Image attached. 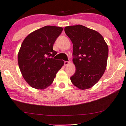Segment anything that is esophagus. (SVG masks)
<instances>
[{
  "instance_id": "1",
  "label": "esophagus",
  "mask_w": 126,
  "mask_h": 126,
  "mask_svg": "<svg viewBox=\"0 0 126 126\" xmlns=\"http://www.w3.org/2000/svg\"><path fill=\"white\" fill-rule=\"evenodd\" d=\"M69 63H70V62H68V61H64V64L65 65H67L68 64H69Z\"/></svg>"
}]
</instances>
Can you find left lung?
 <instances>
[{
  "label": "left lung",
  "mask_w": 126,
  "mask_h": 126,
  "mask_svg": "<svg viewBox=\"0 0 126 126\" xmlns=\"http://www.w3.org/2000/svg\"><path fill=\"white\" fill-rule=\"evenodd\" d=\"M64 32L72 42V61L76 67L71 81L80 89H89L104 74L109 53L108 45L98 32L81 25L66 27Z\"/></svg>",
  "instance_id": "1"
}]
</instances>
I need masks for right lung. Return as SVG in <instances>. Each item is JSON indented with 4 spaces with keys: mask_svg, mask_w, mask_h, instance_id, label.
I'll return each instance as SVG.
<instances>
[{
    "mask_svg": "<svg viewBox=\"0 0 126 126\" xmlns=\"http://www.w3.org/2000/svg\"><path fill=\"white\" fill-rule=\"evenodd\" d=\"M62 31V27L45 26L29 34L22 42L18 53V66L32 88L46 89L63 65V61L52 58L57 54L54 44Z\"/></svg>",
    "mask_w": 126,
    "mask_h": 126,
    "instance_id": "add662e5",
    "label": "right lung"
}]
</instances>
